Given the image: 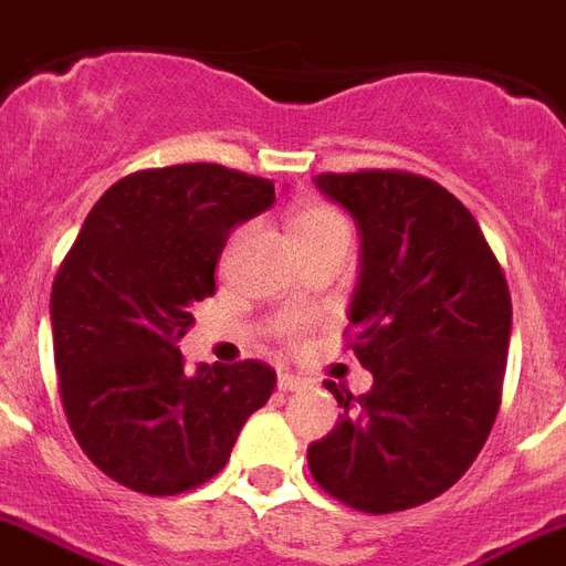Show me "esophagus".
I'll use <instances>...</instances> for the list:
<instances>
[{
  "mask_svg": "<svg viewBox=\"0 0 566 566\" xmlns=\"http://www.w3.org/2000/svg\"><path fill=\"white\" fill-rule=\"evenodd\" d=\"M305 379L293 377V374H279V391H302Z\"/></svg>",
  "mask_w": 566,
  "mask_h": 566,
  "instance_id": "obj_1",
  "label": "esophagus"
}]
</instances>
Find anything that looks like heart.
<instances>
[{"label": "heart", "mask_w": 566, "mask_h": 566, "mask_svg": "<svg viewBox=\"0 0 566 566\" xmlns=\"http://www.w3.org/2000/svg\"><path fill=\"white\" fill-rule=\"evenodd\" d=\"M329 231H347V222H344V216L335 207L305 205L293 216V237H296V243L308 240V237L329 234Z\"/></svg>", "instance_id": "obj_1"}]
</instances>
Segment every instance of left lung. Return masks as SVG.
<instances>
[{"instance_id": "8db88e82", "label": "left lung", "mask_w": 566, "mask_h": 566, "mask_svg": "<svg viewBox=\"0 0 566 566\" xmlns=\"http://www.w3.org/2000/svg\"><path fill=\"white\" fill-rule=\"evenodd\" d=\"M356 219L359 279L350 347L370 391L326 382L344 416L308 446L314 481L365 513L424 504L454 486L502 403L511 291L474 216L407 171L317 175Z\"/></svg>"}]
</instances>
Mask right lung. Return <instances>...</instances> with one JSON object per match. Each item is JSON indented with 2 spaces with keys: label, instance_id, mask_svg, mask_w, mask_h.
Returning a JSON list of instances; mask_svg holds the SVG:
<instances>
[{
  "label": "right lung",
  "instance_id": "1",
  "mask_svg": "<svg viewBox=\"0 0 566 566\" xmlns=\"http://www.w3.org/2000/svg\"><path fill=\"white\" fill-rule=\"evenodd\" d=\"M273 201L270 180L187 163L120 178L85 216L50 321L67 424L112 481L145 495L205 484L273 395L264 361L189 374L178 350L231 231Z\"/></svg>",
  "mask_w": 566,
  "mask_h": 566
}]
</instances>
